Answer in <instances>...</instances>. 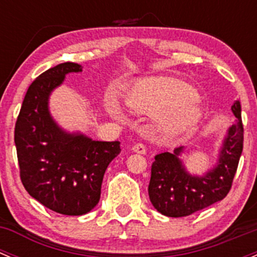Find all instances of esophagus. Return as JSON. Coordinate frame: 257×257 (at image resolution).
I'll use <instances>...</instances> for the list:
<instances>
[{
	"label": "esophagus",
	"instance_id": "1",
	"mask_svg": "<svg viewBox=\"0 0 257 257\" xmlns=\"http://www.w3.org/2000/svg\"><path fill=\"white\" fill-rule=\"evenodd\" d=\"M132 150H133L134 153H138V154H145V153H147V148H145V145L142 143L133 145Z\"/></svg>",
	"mask_w": 257,
	"mask_h": 257
}]
</instances>
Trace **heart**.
<instances>
[{"label": "heart", "mask_w": 257, "mask_h": 257, "mask_svg": "<svg viewBox=\"0 0 257 257\" xmlns=\"http://www.w3.org/2000/svg\"><path fill=\"white\" fill-rule=\"evenodd\" d=\"M123 100L132 112L157 114L158 128L168 137L188 134L203 118L195 92L181 80L170 77L137 80L126 88Z\"/></svg>", "instance_id": "heart-1"}]
</instances>
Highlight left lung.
<instances>
[{
    "label": "left lung",
    "mask_w": 257,
    "mask_h": 257,
    "mask_svg": "<svg viewBox=\"0 0 257 257\" xmlns=\"http://www.w3.org/2000/svg\"><path fill=\"white\" fill-rule=\"evenodd\" d=\"M231 110L236 120L222 139L216 163L204 174H191L186 170L180 158L185 147L175 148L173 153L164 152L155 155L148 193L153 206L160 214L169 217L188 216L227 195L243 144L239 100L232 104Z\"/></svg>",
    "instance_id": "obj_1"
}]
</instances>
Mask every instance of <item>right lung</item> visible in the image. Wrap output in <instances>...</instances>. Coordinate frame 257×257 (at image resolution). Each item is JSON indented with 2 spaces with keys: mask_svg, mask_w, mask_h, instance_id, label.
I'll return each mask as SVG.
<instances>
[{
  "mask_svg": "<svg viewBox=\"0 0 257 257\" xmlns=\"http://www.w3.org/2000/svg\"><path fill=\"white\" fill-rule=\"evenodd\" d=\"M80 64L64 62L30 85L15 128L21 180L27 193L58 214L78 216L100 199L104 173L120 153L119 142L93 141L62 128L49 112V97Z\"/></svg>",
  "mask_w": 257,
  "mask_h": 257,
  "instance_id": "1",
  "label": "right lung"
}]
</instances>
